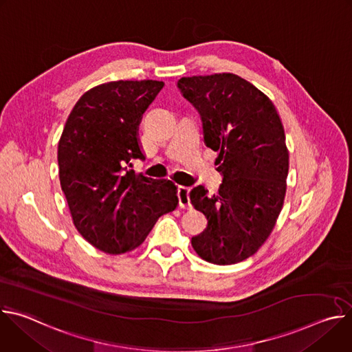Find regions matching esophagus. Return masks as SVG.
Listing matches in <instances>:
<instances>
[{"mask_svg": "<svg viewBox=\"0 0 352 352\" xmlns=\"http://www.w3.org/2000/svg\"><path fill=\"white\" fill-rule=\"evenodd\" d=\"M178 199H179V208L181 209H190V199H189V192L190 189L186 186H178Z\"/></svg>", "mask_w": 352, "mask_h": 352, "instance_id": "esophagus-1", "label": "esophagus"}]
</instances>
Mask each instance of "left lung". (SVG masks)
<instances>
[{
  "label": "left lung",
  "instance_id": "1",
  "mask_svg": "<svg viewBox=\"0 0 352 352\" xmlns=\"http://www.w3.org/2000/svg\"><path fill=\"white\" fill-rule=\"evenodd\" d=\"M178 89L197 110L208 147L217 157L219 193L199 185L189 193L208 219L192 238L195 252L214 265H234L258 252L281 212L288 148L272 100L234 74L181 78Z\"/></svg>",
  "mask_w": 352,
  "mask_h": 352
}]
</instances>
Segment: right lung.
Segmentation results:
<instances>
[{
	"label": "right lung",
	"instance_id": "1",
	"mask_svg": "<svg viewBox=\"0 0 352 352\" xmlns=\"http://www.w3.org/2000/svg\"><path fill=\"white\" fill-rule=\"evenodd\" d=\"M160 80H117L87 90L58 142L61 189L74 224L94 248L118 255L138 248L160 216L178 208L177 186L129 170L142 159V116Z\"/></svg>",
	"mask_w": 352,
	"mask_h": 352
}]
</instances>
